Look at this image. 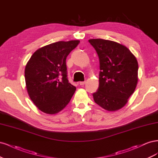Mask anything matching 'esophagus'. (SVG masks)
Returning <instances> with one entry per match:
<instances>
[{
	"label": "esophagus",
	"mask_w": 158,
	"mask_h": 158,
	"mask_svg": "<svg viewBox=\"0 0 158 158\" xmlns=\"http://www.w3.org/2000/svg\"><path fill=\"white\" fill-rule=\"evenodd\" d=\"M85 84V82L84 81V82H79V84L80 85H84Z\"/></svg>",
	"instance_id": "1"
}]
</instances>
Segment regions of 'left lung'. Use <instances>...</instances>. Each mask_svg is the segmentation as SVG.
I'll return each instance as SVG.
<instances>
[{
	"label": "left lung",
	"instance_id": "1",
	"mask_svg": "<svg viewBox=\"0 0 158 158\" xmlns=\"http://www.w3.org/2000/svg\"><path fill=\"white\" fill-rule=\"evenodd\" d=\"M89 42L99 59V88L94 102L108 111L121 109L128 102L138 83V64L127 47L115 41L92 39Z\"/></svg>",
	"mask_w": 158,
	"mask_h": 158
}]
</instances>
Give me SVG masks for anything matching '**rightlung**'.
I'll use <instances>...</instances> for the list:
<instances>
[{
  "instance_id": "1",
  "label": "right lung",
  "mask_w": 158,
  "mask_h": 158,
  "mask_svg": "<svg viewBox=\"0 0 158 158\" xmlns=\"http://www.w3.org/2000/svg\"><path fill=\"white\" fill-rule=\"evenodd\" d=\"M79 40L58 41L38 49L25 68L26 86L35 106L46 114L62 111L74 95L76 87L67 79L66 59Z\"/></svg>"
}]
</instances>
